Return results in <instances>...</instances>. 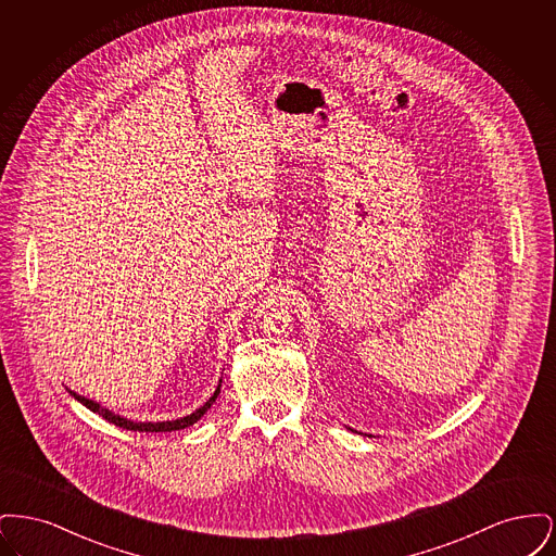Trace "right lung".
<instances>
[{
	"mask_svg": "<svg viewBox=\"0 0 556 556\" xmlns=\"http://www.w3.org/2000/svg\"><path fill=\"white\" fill-rule=\"evenodd\" d=\"M73 396L79 400L80 404H85L89 410H93V413H98L100 417H104L106 421L110 424L116 425V427H123V429H129V431H146V433H159V431H177V429H186L189 425L195 424V421H200L202 417H204V413L208 410L212 406V402L216 400V396L220 394V386L216 388V392H214V396L202 406V408H198L195 413H191V415H187L184 419H177V421H162V424H132L129 419H123V417H118V415H112L110 410L106 408H102L98 402H93V400H89V397L79 396V394H75V392H71Z\"/></svg>",
	"mask_w": 556,
	"mask_h": 556,
	"instance_id": "1",
	"label": "right lung"
}]
</instances>
